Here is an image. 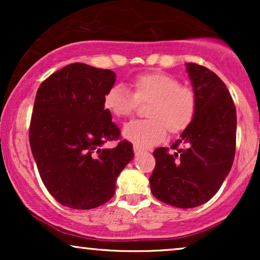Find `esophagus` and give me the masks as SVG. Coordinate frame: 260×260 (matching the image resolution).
Returning <instances> with one entry per match:
<instances>
[{"label":"esophagus","instance_id":"esophagus-1","mask_svg":"<svg viewBox=\"0 0 260 260\" xmlns=\"http://www.w3.org/2000/svg\"><path fill=\"white\" fill-rule=\"evenodd\" d=\"M134 152H135V155H136V156H140V155L142 154V152H143V150H141L140 148L135 147V148H134Z\"/></svg>","mask_w":260,"mask_h":260}]
</instances>
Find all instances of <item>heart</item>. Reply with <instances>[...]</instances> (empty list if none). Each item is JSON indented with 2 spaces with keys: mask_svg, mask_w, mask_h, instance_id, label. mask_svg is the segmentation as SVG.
I'll return each mask as SVG.
<instances>
[{
  "mask_svg": "<svg viewBox=\"0 0 260 260\" xmlns=\"http://www.w3.org/2000/svg\"><path fill=\"white\" fill-rule=\"evenodd\" d=\"M133 93L122 85H113L104 95V108L112 116H130L138 103L147 104V120H133L123 127V137L135 147L148 149L161 143L167 130L179 134L193 120L198 99L190 87L167 73L152 72L135 77L131 81Z\"/></svg>",
  "mask_w": 260,
  "mask_h": 260,
  "instance_id": "heart-1",
  "label": "heart"
}]
</instances>
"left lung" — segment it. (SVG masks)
<instances>
[{
	"label": "left lung",
	"instance_id": "8db88e82",
	"mask_svg": "<svg viewBox=\"0 0 260 260\" xmlns=\"http://www.w3.org/2000/svg\"><path fill=\"white\" fill-rule=\"evenodd\" d=\"M186 67L197 112L173 144L176 152L154 151L156 166L149 179L156 199L179 208L198 207L216 194L232 168L237 135L236 106L223 81L205 66Z\"/></svg>",
	"mask_w": 260,
	"mask_h": 260
}]
</instances>
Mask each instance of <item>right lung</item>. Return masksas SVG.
Returning <instances> with one entry per match:
<instances>
[{
    "instance_id": "right-lung-1",
    "label": "right lung",
    "mask_w": 260,
    "mask_h": 260,
    "mask_svg": "<svg viewBox=\"0 0 260 260\" xmlns=\"http://www.w3.org/2000/svg\"><path fill=\"white\" fill-rule=\"evenodd\" d=\"M115 83L112 71L74 62L49 76L35 95L31 154L45 187L66 207L91 209L108 202L135 156L125 140L103 148L120 135L103 104Z\"/></svg>"
}]
</instances>
